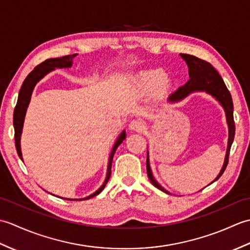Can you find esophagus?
<instances>
[{
  "instance_id": "34e87169",
  "label": "esophagus",
  "mask_w": 250,
  "mask_h": 250,
  "mask_svg": "<svg viewBox=\"0 0 250 250\" xmlns=\"http://www.w3.org/2000/svg\"><path fill=\"white\" fill-rule=\"evenodd\" d=\"M129 128L130 130H133V131H142L144 129V122L140 119L131 120L129 124Z\"/></svg>"
}]
</instances>
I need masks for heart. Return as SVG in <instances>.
Returning <instances> with one entry per match:
<instances>
[{"mask_svg": "<svg viewBox=\"0 0 250 250\" xmlns=\"http://www.w3.org/2000/svg\"><path fill=\"white\" fill-rule=\"evenodd\" d=\"M167 74L162 71H147L141 73L139 76V84L145 90L155 89L166 82Z\"/></svg>", "mask_w": 250, "mask_h": 250, "instance_id": "heart-1", "label": "heart"}]
</instances>
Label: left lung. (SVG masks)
I'll use <instances>...</instances> for the list:
<instances>
[{"instance_id": "8db88e82", "label": "left lung", "mask_w": 250, "mask_h": 250, "mask_svg": "<svg viewBox=\"0 0 250 250\" xmlns=\"http://www.w3.org/2000/svg\"><path fill=\"white\" fill-rule=\"evenodd\" d=\"M183 59L186 61L189 67V76L190 79L186 83L184 86L179 87L176 91L169 95L168 100L171 102H177V101L183 100L184 98L189 95V93L194 92V91H205L213 95L214 98L219 101L221 103L222 107L225 108L226 115H227V122L228 125H229V141H228V149H227V155L225 159L224 167H222L221 171L218 176L216 177L214 182H216L222 174H224L225 169L228 166V162H229V155H230V149L231 145L234 140V134H235V124H234V118H233V102L231 94L228 90L227 86L224 83V79L218 74L213 65L210 64L209 62L205 60H202L198 57L187 55V54H180ZM146 167H147V175L148 178L150 179L151 184L157 187L158 189L162 190L163 192L168 193L166 189H163L160 185H159L156 179L153 178L151 169L149 167V159H148V152H147V162H146ZM213 182V183H214Z\"/></svg>"}]
</instances>
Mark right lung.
Returning a JSON list of instances; mask_svg holds the SVG:
<instances>
[{
	"instance_id": "right-lung-1",
	"label": "right lung",
	"mask_w": 250,
	"mask_h": 250,
	"mask_svg": "<svg viewBox=\"0 0 250 250\" xmlns=\"http://www.w3.org/2000/svg\"><path fill=\"white\" fill-rule=\"evenodd\" d=\"M77 55H70V56H64L62 58H54V59H47L44 62L40 63L39 65H36L34 67V70L32 71L26 78L24 79V82L21 86V89L19 91V95H18V101L17 104H16V107L14 110V128H15V145H16V149H17L18 156L20 157L21 160H22V155H21V149H20V136H21V132H22V126H23V121H24V116H25V111L26 108H28V105L30 103L31 100V95H32V91L35 87L36 83L41 81L47 73H49L50 71L55 70L56 67H70L72 66V62L73 59L75 58ZM125 139V132L124 131L120 134V136L118 137V140L116 141L115 145L113 147V151L110 152L109 156V161H108V167H107V175H106L105 182L104 184L101 186L100 189L95 191L94 193H92L91 195L87 196V198L83 199H64V200H88L90 198H93L97 194H99L101 191H102L106 184H107L108 179L110 177V173H111V163H113V158L116 152V149L118 148V146L121 144L122 141Z\"/></svg>"
}]
</instances>
